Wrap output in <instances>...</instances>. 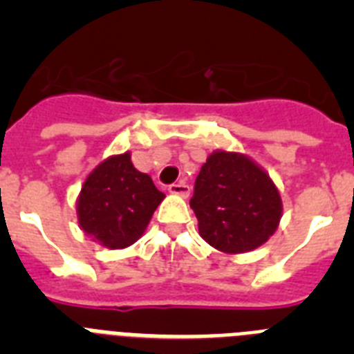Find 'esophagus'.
<instances>
[{
    "label": "esophagus",
    "mask_w": 354,
    "mask_h": 354,
    "mask_svg": "<svg viewBox=\"0 0 354 354\" xmlns=\"http://www.w3.org/2000/svg\"><path fill=\"white\" fill-rule=\"evenodd\" d=\"M168 192H170L171 195H179L186 198V196L189 195V186H187L186 183H174L168 186Z\"/></svg>",
    "instance_id": "34e87169"
}]
</instances>
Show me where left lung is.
<instances>
[{"mask_svg": "<svg viewBox=\"0 0 354 354\" xmlns=\"http://www.w3.org/2000/svg\"><path fill=\"white\" fill-rule=\"evenodd\" d=\"M189 205L202 239L225 253L264 245L282 218V200L270 175L246 156L223 150L202 165Z\"/></svg>", "mask_w": 354, "mask_h": 354, "instance_id": "1", "label": "left lung"}]
</instances>
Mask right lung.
Returning a JSON list of instances; mask_svg holds the SVG:
<instances>
[{
  "label": "right lung",
  "mask_w": 354,
  "mask_h": 354,
  "mask_svg": "<svg viewBox=\"0 0 354 354\" xmlns=\"http://www.w3.org/2000/svg\"><path fill=\"white\" fill-rule=\"evenodd\" d=\"M162 198L152 179L133 167L126 152L102 161L86 177L77 198V220L102 246L126 248L142 237Z\"/></svg>",
  "instance_id": "right-lung-1"
}]
</instances>
